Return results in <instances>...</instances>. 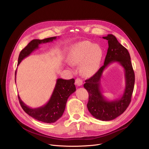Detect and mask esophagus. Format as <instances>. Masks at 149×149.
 Masks as SVG:
<instances>
[{
  "label": "esophagus",
  "instance_id": "esophagus-1",
  "mask_svg": "<svg viewBox=\"0 0 149 149\" xmlns=\"http://www.w3.org/2000/svg\"><path fill=\"white\" fill-rule=\"evenodd\" d=\"M83 84V81L81 79L77 78L75 80V85L77 86H81Z\"/></svg>",
  "mask_w": 149,
  "mask_h": 149
}]
</instances>
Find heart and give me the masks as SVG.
Segmentation results:
<instances>
[{
	"mask_svg": "<svg viewBox=\"0 0 149 149\" xmlns=\"http://www.w3.org/2000/svg\"><path fill=\"white\" fill-rule=\"evenodd\" d=\"M102 56V49L100 46L89 41H83L71 48L67 59L72 65L80 64L81 73L85 77H91L97 71Z\"/></svg>",
	"mask_w": 149,
	"mask_h": 149,
	"instance_id": "1",
	"label": "heart"
}]
</instances>
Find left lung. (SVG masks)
I'll list each match as a JSON object with an SVG mask.
<instances>
[{"label": "left lung", "instance_id": "left-lung-1", "mask_svg": "<svg viewBox=\"0 0 149 149\" xmlns=\"http://www.w3.org/2000/svg\"><path fill=\"white\" fill-rule=\"evenodd\" d=\"M102 38L107 39L108 43L104 64L96 74L85 81L84 87L88 93L87 104L88 111L98 120L110 121L123 113L130 105L134 87L135 74L127 49L118 42L113 35L109 34ZM114 62L119 63L124 69L125 88L119 99L110 101L102 94L100 78L105 68Z\"/></svg>", "mask_w": 149, "mask_h": 149}]
</instances>
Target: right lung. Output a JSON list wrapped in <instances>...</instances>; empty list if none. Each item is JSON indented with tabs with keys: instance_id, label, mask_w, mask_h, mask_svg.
Here are the masks:
<instances>
[{
	"instance_id": "add662e5",
	"label": "right lung",
	"mask_w": 149,
	"mask_h": 149,
	"mask_svg": "<svg viewBox=\"0 0 149 149\" xmlns=\"http://www.w3.org/2000/svg\"><path fill=\"white\" fill-rule=\"evenodd\" d=\"M56 39L57 37L54 36L41 40L33 39L19 53L17 65L18 66L24 58L28 57L35 49H38L39 45L52 42ZM16 74L17 70L15 73V83ZM74 83L75 80L74 78L67 80L62 78L57 79L56 84L50 98L47 103L42 107L35 108H30L22 101L18 95V97L19 104L23 110L36 120L47 123H54L62 116L68 97L76 91Z\"/></svg>"
}]
</instances>
